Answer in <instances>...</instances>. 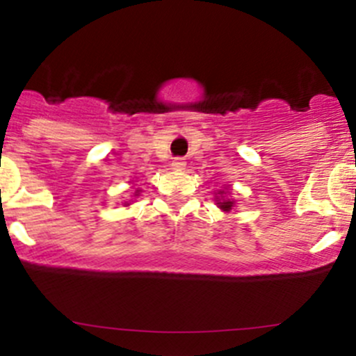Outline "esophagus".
I'll return each mask as SVG.
<instances>
[{
    "label": "esophagus",
    "instance_id": "esophagus-1",
    "mask_svg": "<svg viewBox=\"0 0 356 356\" xmlns=\"http://www.w3.org/2000/svg\"><path fill=\"white\" fill-rule=\"evenodd\" d=\"M184 167H186V162L182 159L172 160V168H174V170H184Z\"/></svg>",
    "mask_w": 356,
    "mask_h": 356
}]
</instances>
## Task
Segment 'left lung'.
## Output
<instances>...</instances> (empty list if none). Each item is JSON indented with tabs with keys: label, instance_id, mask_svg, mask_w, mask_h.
I'll return each instance as SVG.
<instances>
[{
	"label": "left lung",
	"instance_id": "obj_1",
	"mask_svg": "<svg viewBox=\"0 0 356 356\" xmlns=\"http://www.w3.org/2000/svg\"><path fill=\"white\" fill-rule=\"evenodd\" d=\"M220 207V209H223V211H230L232 207H234V201L232 200H223V201H218L216 203Z\"/></svg>",
	"mask_w": 356,
	"mask_h": 356
}]
</instances>
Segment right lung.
<instances>
[{
  "instance_id": "right-lung-1",
  "label": "right lung",
  "mask_w": 356,
  "mask_h": 356,
  "mask_svg": "<svg viewBox=\"0 0 356 356\" xmlns=\"http://www.w3.org/2000/svg\"><path fill=\"white\" fill-rule=\"evenodd\" d=\"M136 193H138V191H136Z\"/></svg>"
}]
</instances>
